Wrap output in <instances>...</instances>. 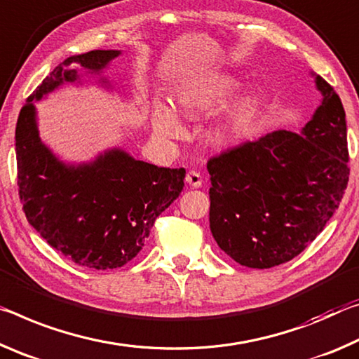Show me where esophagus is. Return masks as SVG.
Masks as SVG:
<instances>
[{"instance_id":"34e87169","label":"esophagus","mask_w":359,"mask_h":359,"mask_svg":"<svg viewBox=\"0 0 359 359\" xmlns=\"http://www.w3.org/2000/svg\"><path fill=\"white\" fill-rule=\"evenodd\" d=\"M186 183L189 184L191 187H201L202 186V175L198 173V172H196V170H191V172H187V175H186Z\"/></svg>"}]
</instances>
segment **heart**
Returning a JSON list of instances; mask_svg holds the SVG:
<instances>
[{
  "instance_id": "1",
  "label": "heart",
  "mask_w": 359,
  "mask_h": 359,
  "mask_svg": "<svg viewBox=\"0 0 359 359\" xmlns=\"http://www.w3.org/2000/svg\"><path fill=\"white\" fill-rule=\"evenodd\" d=\"M238 89V82L229 76H221L210 81L197 82L181 90L176 98V109L187 117H198L221 108ZM252 111V100L250 97L240 98L211 126L208 140L213 144H224L237 133L248 121ZM152 130L162 140H175L183 135L178 117L165 103H156L151 116Z\"/></svg>"
}]
</instances>
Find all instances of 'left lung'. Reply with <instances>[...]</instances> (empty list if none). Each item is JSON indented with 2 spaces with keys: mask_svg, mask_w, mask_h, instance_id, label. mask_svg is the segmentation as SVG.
Wrapping results in <instances>:
<instances>
[{
  "mask_svg": "<svg viewBox=\"0 0 359 359\" xmlns=\"http://www.w3.org/2000/svg\"><path fill=\"white\" fill-rule=\"evenodd\" d=\"M315 82L323 102L301 133H267L207 163L211 233L242 266L270 269L301 255L345 194V111L331 84Z\"/></svg>",
  "mask_w": 359,
  "mask_h": 359,
  "instance_id": "left-lung-1",
  "label": "left lung"
}]
</instances>
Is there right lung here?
<instances>
[{
    "mask_svg": "<svg viewBox=\"0 0 359 359\" xmlns=\"http://www.w3.org/2000/svg\"><path fill=\"white\" fill-rule=\"evenodd\" d=\"M119 50L68 57L23 104L15 126L17 186L22 210L52 248L81 267L109 270L138 255L154 221L184 187V168H163L113 149L92 163L68 167L41 143L33 100L97 73Z\"/></svg>",
    "mask_w": 359,
    "mask_h": 359,
    "instance_id": "obj_1",
    "label": "right lung"
}]
</instances>
